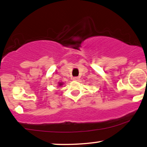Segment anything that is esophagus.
I'll list each match as a JSON object with an SVG mask.
<instances>
[{
	"mask_svg": "<svg viewBox=\"0 0 147 147\" xmlns=\"http://www.w3.org/2000/svg\"><path fill=\"white\" fill-rule=\"evenodd\" d=\"M73 80H79V77H78V76H75V77H73Z\"/></svg>",
	"mask_w": 147,
	"mask_h": 147,
	"instance_id": "esophagus-1",
	"label": "esophagus"
}]
</instances>
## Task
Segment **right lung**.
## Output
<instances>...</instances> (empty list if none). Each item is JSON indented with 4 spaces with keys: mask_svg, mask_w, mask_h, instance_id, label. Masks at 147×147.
<instances>
[{
    "mask_svg": "<svg viewBox=\"0 0 147 147\" xmlns=\"http://www.w3.org/2000/svg\"><path fill=\"white\" fill-rule=\"evenodd\" d=\"M63 84V82H59V86H62Z\"/></svg>",
    "mask_w": 147,
    "mask_h": 147,
    "instance_id": "1",
    "label": "right lung"
}]
</instances>
